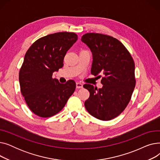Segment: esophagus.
Wrapping results in <instances>:
<instances>
[{
    "instance_id": "1",
    "label": "esophagus",
    "mask_w": 160,
    "mask_h": 160,
    "mask_svg": "<svg viewBox=\"0 0 160 160\" xmlns=\"http://www.w3.org/2000/svg\"><path fill=\"white\" fill-rule=\"evenodd\" d=\"M76 87L77 89H81L83 88V84L80 82H77L76 83Z\"/></svg>"
}]
</instances>
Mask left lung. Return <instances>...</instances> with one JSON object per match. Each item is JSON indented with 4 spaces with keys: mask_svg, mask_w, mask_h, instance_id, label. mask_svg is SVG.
Segmentation results:
<instances>
[{
    "mask_svg": "<svg viewBox=\"0 0 160 160\" xmlns=\"http://www.w3.org/2000/svg\"><path fill=\"white\" fill-rule=\"evenodd\" d=\"M81 41L93 55L91 73L94 76L104 74L102 88L83 86L90 93L85 107L98 119L112 120L119 115L130 102L136 86L135 63L121 42L112 36L87 33Z\"/></svg>",
    "mask_w": 160,
    "mask_h": 160,
    "instance_id": "left-lung-1",
    "label": "left lung"
}]
</instances>
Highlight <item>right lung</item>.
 <instances>
[{"label":"right lung","instance_id":"add662e5","mask_svg":"<svg viewBox=\"0 0 160 160\" xmlns=\"http://www.w3.org/2000/svg\"><path fill=\"white\" fill-rule=\"evenodd\" d=\"M77 39L73 32L54 33L39 38L27 50L19 80L25 101L36 115L41 117L54 115L74 92V81L61 83L52 78V74L63 66L67 50Z\"/></svg>","mask_w":160,"mask_h":160}]
</instances>
